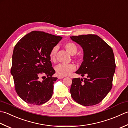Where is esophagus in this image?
Segmentation results:
<instances>
[{
    "mask_svg": "<svg viewBox=\"0 0 128 128\" xmlns=\"http://www.w3.org/2000/svg\"><path fill=\"white\" fill-rule=\"evenodd\" d=\"M64 77H62V76H58V79H62V78H64Z\"/></svg>",
    "mask_w": 128,
    "mask_h": 128,
    "instance_id": "1",
    "label": "esophagus"
}]
</instances>
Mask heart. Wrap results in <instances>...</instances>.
<instances>
[{"label": "heart", "mask_w": 128, "mask_h": 128, "mask_svg": "<svg viewBox=\"0 0 128 128\" xmlns=\"http://www.w3.org/2000/svg\"><path fill=\"white\" fill-rule=\"evenodd\" d=\"M64 48L71 55H74L77 51V48L76 45L73 42H67L64 45ZM57 51V48L56 46L51 50L50 53V59L52 62L56 61V55ZM76 66L74 64H58L55 67V71L56 74L59 76L64 77L71 74L76 70Z\"/></svg>", "instance_id": "b5f03b06"}]
</instances>
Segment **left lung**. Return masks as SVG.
I'll use <instances>...</instances> for the list:
<instances>
[{
  "mask_svg": "<svg viewBox=\"0 0 128 128\" xmlns=\"http://www.w3.org/2000/svg\"><path fill=\"white\" fill-rule=\"evenodd\" d=\"M81 46L83 62L76 74L86 78L72 80L70 89L72 98L84 106L98 104L112 87L116 70L113 50L103 39L96 35L70 37Z\"/></svg>",
  "mask_w": 128,
  "mask_h": 128,
  "instance_id": "obj_1",
  "label": "left lung"
}]
</instances>
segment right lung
<instances>
[{"label":"right lung","mask_w":128,"mask_h":128,"mask_svg":"<svg viewBox=\"0 0 128 128\" xmlns=\"http://www.w3.org/2000/svg\"><path fill=\"white\" fill-rule=\"evenodd\" d=\"M62 38L34 31L15 46L10 72L16 92L25 102L41 105L51 98L57 78L52 77L55 71L52 67L50 53Z\"/></svg>","instance_id":"add662e5"}]
</instances>
